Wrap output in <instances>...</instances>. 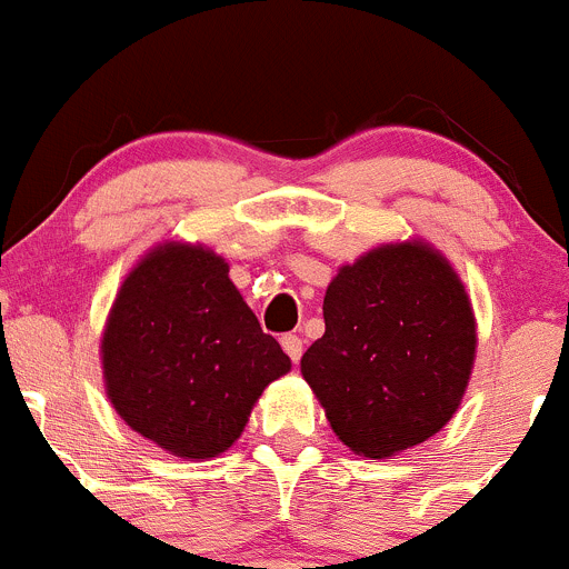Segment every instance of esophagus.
I'll return each mask as SVG.
<instances>
[{
    "instance_id": "esophagus-1",
    "label": "esophagus",
    "mask_w": 569,
    "mask_h": 569,
    "mask_svg": "<svg viewBox=\"0 0 569 569\" xmlns=\"http://www.w3.org/2000/svg\"><path fill=\"white\" fill-rule=\"evenodd\" d=\"M282 348H284L287 357L292 359V362H298V359H301L303 342H301V337H298V335H284L282 337Z\"/></svg>"
}]
</instances>
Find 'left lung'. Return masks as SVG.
<instances>
[{
  "label": "left lung",
  "mask_w": 569,
  "mask_h": 569,
  "mask_svg": "<svg viewBox=\"0 0 569 569\" xmlns=\"http://www.w3.org/2000/svg\"><path fill=\"white\" fill-rule=\"evenodd\" d=\"M323 320L301 373L351 451L392 457L453 418L473 370L476 320L437 251L385 246L342 266L326 290Z\"/></svg>",
  "instance_id": "left-lung-1"
}]
</instances>
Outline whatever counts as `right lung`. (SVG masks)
<instances>
[{
  "label": "right lung",
  "mask_w": 569,
  "mask_h": 569,
  "mask_svg": "<svg viewBox=\"0 0 569 569\" xmlns=\"http://www.w3.org/2000/svg\"><path fill=\"white\" fill-rule=\"evenodd\" d=\"M107 396L146 440L184 459L223 453L290 357L260 329L229 266L160 246L121 284L101 340Z\"/></svg>",
  "instance_id": "right-lung-1"
}]
</instances>
